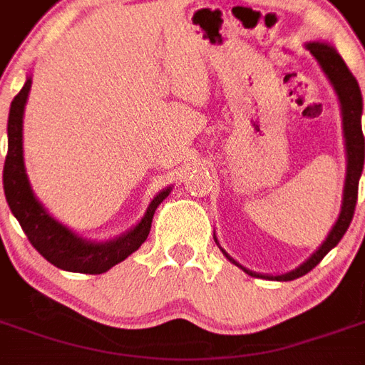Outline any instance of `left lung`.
Returning <instances> with one entry per match:
<instances>
[{"instance_id":"1","label":"left lung","mask_w":365,"mask_h":365,"mask_svg":"<svg viewBox=\"0 0 365 365\" xmlns=\"http://www.w3.org/2000/svg\"><path fill=\"white\" fill-rule=\"evenodd\" d=\"M307 48L311 51L314 58L319 60V64L324 70V74L329 76L330 83L334 86V90L338 93L340 105H342V125H344V138H346V156H348V168H346V183H344V201H342V211L338 217L336 225L330 230L329 238L322 242V246L317 252L303 262L299 268L293 272L282 275H262L250 269L242 268L240 264L230 258L229 254L225 252V256L229 258L235 266L242 268L248 275L252 277H266V279H274V282H291L297 279L301 275L309 274L311 269L319 264V262L327 256V254L340 242V238L344 237V232L352 222L354 211H356V201H358V183H360L361 170H364V133H361V91L360 86L356 82V78L350 72V68L346 66V62L340 58L332 46L322 43H309Z\"/></svg>"}]
</instances>
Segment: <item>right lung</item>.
Segmentation results:
<instances>
[{"label":"right lung","mask_w":365,"mask_h":365,"mask_svg":"<svg viewBox=\"0 0 365 365\" xmlns=\"http://www.w3.org/2000/svg\"><path fill=\"white\" fill-rule=\"evenodd\" d=\"M29 91H31V80H27L23 90L15 96L9 109V120H7L9 140H7V156L4 166V191L7 205L15 215V219L19 221L21 229L25 230L29 242L52 266L78 274H103L140 248L150 232L154 211L168 197L170 190L160 191L152 199L143 221L133 230H128L127 235L103 245L88 242L76 237L72 230L62 227L44 211L29 185L25 164H23V111H25Z\"/></svg>","instance_id":"obj_1"}]
</instances>
